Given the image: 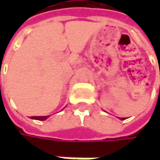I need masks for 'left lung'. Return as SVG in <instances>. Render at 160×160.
I'll use <instances>...</instances> for the list:
<instances>
[{"instance_id":"8db88e82","label":"left lung","mask_w":160,"mask_h":160,"mask_svg":"<svg viewBox=\"0 0 160 160\" xmlns=\"http://www.w3.org/2000/svg\"><path fill=\"white\" fill-rule=\"evenodd\" d=\"M120 119H124V118H120Z\"/></svg>"}]
</instances>
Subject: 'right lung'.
Wrapping results in <instances>:
<instances>
[{
    "label": "right lung",
    "mask_w": 160,
    "mask_h": 160,
    "mask_svg": "<svg viewBox=\"0 0 160 160\" xmlns=\"http://www.w3.org/2000/svg\"><path fill=\"white\" fill-rule=\"evenodd\" d=\"M49 118V116H43V117H31V118L33 119H37V120H45Z\"/></svg>",
    "instance_id": "obj_1"
}]
</instances>
